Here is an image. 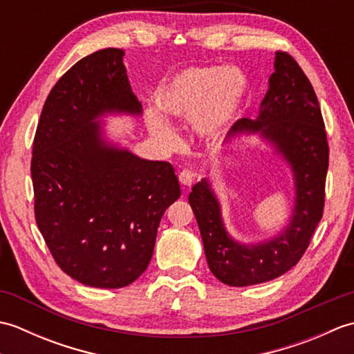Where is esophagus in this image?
<instances>
[{
    "label": "esophagus",
    "instance_id": "esophagus-1",
    "mask_svg": "<svg viewBox=\"0 0 354 354\" xmlns=\"http://www.w3.org/2000/svg\"><path fill=\"white\" fill-rule=\"evenodd\" d=\"M193 181H194V175L190 170H183L181 173H179V183H181L185 189L192 187Z\"/></svg>",
    "mask_w": 354,
    "mask_h": 354
}]
</instances>
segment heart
I'll return each mask as SVG.
<instances>
[{"mask_svg": "<svg viewBox=\"0 0 354 354\" xmlns=\"http://www.w3.org/2000/svg\"><path fill=\"white\" fill-rule=\"evenodd\" d=\"M248 77L237 66H187L165 79L155 102L167 118L193 122L202 137H216L237 118L248 94ZM150 133L164 146L175 147L178 137L158 112L147 114Z\"/></svg>", "mask_w": 354, "mask_h": 354, "instance_id": "1", "label": "heart"}]
</instances>
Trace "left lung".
<instances>
[{"mask_svg": "<svg viewBox=\"0 0 354 354\" xmlns=\"http://www.w3.org/2000/svg\"><path fill=\"white\" fill-rule=\"evenodd\" d=\"M259 135L275 156L288 164L293 204L284 227L257 242L230 234L222 204L208 178L193 185L189 202L196 216L208 268L228 286L260 284L288 272L303 257L322 217L328 169L327 135L317 94L288 53H275L269 89L254 120L232 126L223 146L239 135Z\"/></svg>", "mask_w": 354, "mask_h": 354, "instance_id": "left-lung-1", "label": "left lung"}]
</instances>
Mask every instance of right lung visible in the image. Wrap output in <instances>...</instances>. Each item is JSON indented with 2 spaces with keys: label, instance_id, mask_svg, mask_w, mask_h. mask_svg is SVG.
<instances>
[{
  "label": "right lung",
  "instance_id": "right-lung-1",
  "mask_svg": "<svg viewBox=\"0 0 354 354\" xmlns=\"http://www.w3.org/2000/svg\"><path fill=\"white\" fill-rule=\"evenodd\" d=\"M123 57L103 48L73 65L45 100L33 141L37 228L66 275L100 289L145 272L161 217L181 196L170 162L108 135L106 117L142 114Z\"/></svg>",
  "mask_w": 354,
  "mask_h": 354
}]
</instances>
